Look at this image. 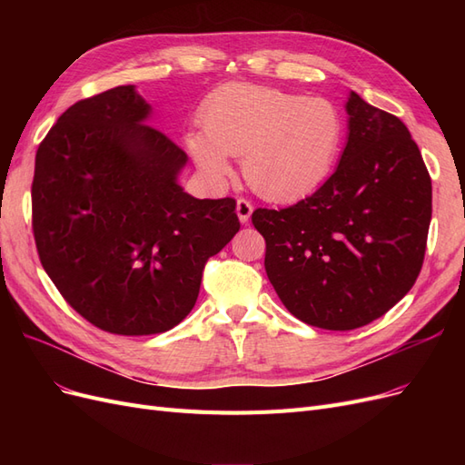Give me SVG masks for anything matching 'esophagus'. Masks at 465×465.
<instances>
[{
  "label": "esophagus",
  "mask_w": 465,
  "mask_h": 465,
  "mask_svg": "<svg viewBox=\"0 0 465 465\" xmlns=\"http://www.w3.org/2000/svg\"><path fill=\"white\" fill-rule=\"evenodd\" d=\"M252 211H254V205H252L248 200L241 198L236 202V215H238V219H241V223H248Z\"/></svg>",
  "instance_id": "1"
}]
</instances>
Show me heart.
I'll list each match as a JSON object with an SVG mask.
<instances>
[{
  "instance_id": "heart-1",
  "label": "heart",
  "mask_w": 465,
  "mask_h": 465,
  "mask_svg": "<svg viewBox=\"0 0 465 465\" xmlns=\"http://www.w3.org/2000/svg\"><path fill=\"white\" fill-rule=\"evenodd\" d=\"M203 132H188L186 147L211 182L232 174L242 159L248 186L263 200L291 203L316 192L341 153L345 122L322 96H302L256 83H227L207 96Z\"/></svg>"
}]
</instances>
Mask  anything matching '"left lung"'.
Returning a JSON list of instances; mask_svg holds the SVG:
<instances>
[{
	"label": "left lung",
	"instance_id": "obj_1",
	"mask_svg": "<svg viewBox=\"0 0 465 465\" xmlns=\"http://www.w3.org/2000/svg\"><path fill=\"white\" fill-rule=\"evenodd\" d=\"M335 173L285 209H256L265 273L308 326L355 330L384 316L423 267L432 215L427 166L405 124L351 91Z\"/></svg>",
	"mask_w": 465,
	"mask_h": 465
}]
</instances>
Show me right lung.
<instances>
[{
  "mask_svg": "<svg viewBox=\"0 0 465 465\" xmlns=\"http://www.w3.org/2000/svg\"><path fill=\"white\" fill-rule=\"evenodd\" d=\"M134 85L69 106L36 151L33 232L62 297L118 335L173 330L198 301L203 267L241 229L236 202L178 184L188 154L147 124Z\"/></svg>",
  "mask_w": 465,
  "mask_h": 465,
  "instance_id": "right-lung-1",
  "label": "right lung"
}]
</instances>
